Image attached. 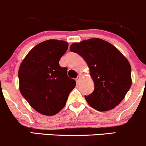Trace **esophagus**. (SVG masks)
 <instances>
[{"mask_svg":"<svg viewBox=\"0 0 146 146\" xmlns=\"http://www.w3.org/2000/svg\"><path fill=\"white\" fill-rule=\"evenodd\" d=\"M81 76H78V77H77V78L76 79V82L78 83V84H79L80 83V80H81Z\"/></svg>","mask_w":146,"mask_h":146,"instance_id":"obj_1","label":"esophagus"}]
</instances>
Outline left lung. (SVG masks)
<instances>
[{
    "instance_id": "1",
    "label": "left lung",
    "mask_w": 146,
    "mask_h": 146,
    "mask_svg": "<svg viewBox=\"0 0 146 146\" xmlns=\"http://www.w3.org/2000/svg\"><path fill=\"white\" fill-rule=\"evenodd\" d=\"M86 61L94 82V90L85 96L88 104L99 111L116 107L132 85L131 66L115 46L94 38L74 43L70 46Z\"/></svg>"
}]
</instances>
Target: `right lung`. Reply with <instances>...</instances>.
Listing matches in <instances>:
<instances>
[{"instance_id":"add662e5","label":"right lung","mask_w":146,"mask_h":146,"mask_svg":"<svg viewBox=\"0 0 146 146\" xmlns=\"http://www.w3.org/2000/svg\"><path fill=\"white\" fill-rule=\"evenodd\" d=\"M68 47L64 41H43L28 52L19 67L21 94L41 114H57L76 86V82L67 76V68L59 64Z\"/></svg>"}]
</instances>
